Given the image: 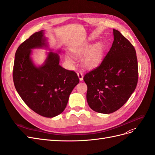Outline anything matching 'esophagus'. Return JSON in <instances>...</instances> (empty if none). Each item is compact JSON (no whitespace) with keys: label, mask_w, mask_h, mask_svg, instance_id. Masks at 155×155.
Masks as SVG:
<instances>
[{"label":"esophagus","mask_w":155,"mask_h":155,"mask_svg":"<svg viewBox=\"0 0 155 155\" xmlns=\"http://www.w3.org/2000/svg\"><path fill=\"white\" fill-rule=\"evenodd\" d=\"M77 74H78V77L79 78V79H80V81H82L83 80V77H84V75H83V73L82 71H78L77 73Z\"/></svg>","instance_id":"34e87169"}]
</instances>
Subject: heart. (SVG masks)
I'll use <instances>...</instances> for the list:
<instances>
[{
	"label": "heart",
	"instance_id": "heart-1",
	"mask_svg": "<svg viewBox=\"0 0 155 155\" xmlns=\"http://www.w3.org/2000/svg\"><path fill=\"white\" fill-rule=\"evenodd\" d=\"M104 51V46L101 43L96 44L93 47L91 44L86 43L74 48L72 53L74 58H80L84 55L82 60V64L86 68H91L96 66L102 60ZM65 60L68 63H73L71 58L68 55L65 56Z\"/></svg>",
	"mask_w": 155,
	"mask_h": 155
}]
</instances>
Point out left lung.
Instances as JSON below:
<instances>
[{
  "mask_svg": "<svg viewBox=\"0 0 155 155\" xmlns=\"http://www.w3.org/2000/svg\"><path fill=\"white\" fill-rule=\"evenodd\" d=\"M112 47L102 62L84 77L87 86L86 99L95 112L111 114L129 100L138 80V60L132 43L113 29Z\"/></svg>",
  "mask_w": 155,
  "mask_h": 155,
  "instance_id": "obj_1",
  "label": "left lung"
}]
</instances>
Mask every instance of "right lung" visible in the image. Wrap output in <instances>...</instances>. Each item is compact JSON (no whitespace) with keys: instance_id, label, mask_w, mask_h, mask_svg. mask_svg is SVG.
<instances>
[{"instance_id":"right-lung-1","label":"right lung","mask_w":155,"mask_h":155,"mask_svg":"<svg viewBox=\"0 0 155 155\" xmlns=\"http://www.w3.org/2000/svg\"><path fill=\"white\" fill-rule=\"evenodd\" d=\"M43 31L33 34L17 48L13 80L21 99L34 112L45 117L60 114L79 78L74 71L59 65L58 54L49 52L45 64L36 67L30 58L31 49L46 47Z\"/></svg>"}]
</instances>
